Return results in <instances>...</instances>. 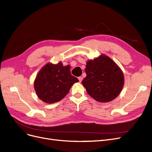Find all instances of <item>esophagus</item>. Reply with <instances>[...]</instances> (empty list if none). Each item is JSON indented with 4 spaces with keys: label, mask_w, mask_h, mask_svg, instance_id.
Listing matches in <instances>:
<instances>
[{
    "label": "esophagus",
    "mask_w": 152,
    "mask_h": 152,
    "mask_svg": "<svg viewBox=\"0 0 152 152\" xmlns=\"http://www.w3.org/2000/svg\"><path fill=\"white\" fill-rule=\"evenodd\" d=\"M78 80H79V81H80V83H81L83 81V77H81V76L78 77Z\"/></svg>",
    "instance_id": "1"
}]
</instances>
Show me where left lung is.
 Instances as JSON below:
<instances>
[{
	"mask_svg": "<svg viewBox=\"0 0 152 152\" xmlns=\"http://www.w3.org/2000/svg\"><path fill=\"white\" fill-rule=\"evenodd\" d=\"M86 77L82 84L88 94L100 102L114 100L122 90L124 74L118 65L109 56L101 55L89 60L85 68Z\"/></svg>",
	"mask_w": 152,
	"mask_h": 152,
	"instance_id": "1",
	"label": "left lung"
}]
</instances>
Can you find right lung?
Masks as SVG:
<instances>
[{
	"mask_svg": "<svg viewBox=\"0 0 152 152\" xmlns=\"http://www.w3.org/2000/svg\"><path fill=\"white\" fill-rule=\"evenodd\" d=\"M78 79L71 74L69 66L47 63L38 72L34 82L37 95L48 104L60 101L68 93Z\"/></svg>",
	"mask_w": 152,
	"mask_h": 152,
	"instance_id": "obj_1",
	"label": "right lung"
}]
</instances>
